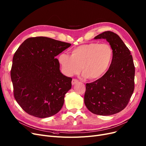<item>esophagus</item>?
<instances>
[{
    "label": "esophagus",
    "instance_id": "1",
    "mask_svg": "<svg viewBox=\"0 0 146 146\" xmlns=\"http://www.w3.org/2000/svg\"><path fill=\"white\" fill-rule=\"evenodd\" d=\"M79 82V80L76 79H73L72 81V84L73 85L74 84H76V83H78V82Z\"/></svg>",
    "mask_w": 146,
    "mask_h": 146
}]
</instances>
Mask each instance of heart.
<instances>
[{"mask_svg": "<svg viewBox=\"0 0 146 146\" xmlns=\"http://www.w3.org/2000/svg\"><path fill=\"white\" fill-rule=\"evenodd\" d=\"M113 58V50L108 44L90 43L77 46L71 55L61 53L58 62L67 76L81 71L90 80L100 79L107 72Z\"/></svg>", "mask_w": 146, "mask_h": 146, "instance_id": "b5f03b06", "label": "heart"}]
</instances>
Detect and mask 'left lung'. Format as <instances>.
I'll return each instance as SVG.
<instances>
[{
    "label": "left lung",
    "instance_id": "8db88e82",
    "mask_svg": "<svg viewBox=\"0 0 146 146\" xmlns=\"http://www.w3.org/2000/svg\"><path fill=\"white\" fill-rule=\"evenodd\" d=\"M94 39L109 42L113 58L102 77L86 84L84 102L94 114L112 115L123 110L129 103L134 90L135 66L130 50L117 34L107 31Z\"/></svg>",
    "mask_w": 146,
    "mask_h": 146
}]
</instances>
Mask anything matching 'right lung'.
Instances as JSON below:
<instances>
[{
  "mask_svg": "<svg viewBox=\"0 0 146 146\" xmlns=\"http://www.w3.org/2000/svg\"><path fill=\"white\" fill-rule=\"evenodd\" d=\"M70 45L39 36L28 38L16 50L11 70L14 96L29 115L45 118L61 109L72 78L60 72L55 56Z\"/></svg>",
  "mask_w": 146,
  "mask_h": 146,
  "instance_id": "obj_1",
  "label": "right lung"
}]
</instances>
